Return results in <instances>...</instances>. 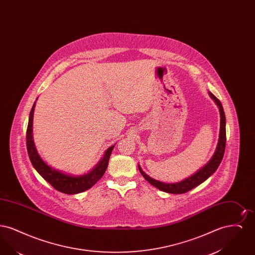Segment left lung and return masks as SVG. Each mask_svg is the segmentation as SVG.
I'll list each match as a JSON object with an SVG mask.
<instances>
[{
	"mask_svg": "<svg viewBox=\"0 0 255 255\" xmlns=\"http://www.w3.org/2000/svg\"><path fill=\"white\" fill-rule=\"evenodd\" d=\"M208 95L214 100V102L218 106L221 120H220V133H219L218 144H217L216 150H215L212 158H210V160L206 163V165L203 168L198 170L195 174L191 175L190 177L184 179L182 182L167 183V182H159V181H157V180L149 177L146 173L142 171V169L139 166V164H138L139 172L141 173V175L143 176V178L145 179L146 181L149 183H151L153 186L157 187L159 190H161V191L171 193V194H182V193L188 192L189 190L193 189L194 187L198 186L199 184H201L202 182H204L206 180H207L217 170L222 159H223L225 149H226V117H225V112H224L223 106H222L218 98L210 92H208Z\"/></svg>",
	"mask_w": 255,
	"mask_h": 255,
	"instance_id": "left-lung-1",
	"label": "left lung"
}]
</instances>
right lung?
Here are the masks:
<instances>
[{
  "label": "right lung",
  "mask_w": 255,
  "mask_h": 255,
  "mask_svg": "<svg viewBox=\"0 0 255 255\" xmlns=\"http://www.w3.org/2000/svg\"><path fill=\"white\" fill-rule=\"evenodd\" d=\"M34 108H35V102L29 114L27 130H26V148H27L28 157L33 167L51 186H53L56 190L60 191L62 193L70 195L78 194L90 189L102 178L103 174L107 169L110 156L112 154V151L115 145L109 147L105 151L103 158L98 161L97 165L84 175L76 176V175L67 174L60 170L52 168L40 157L33 141L32 124H33Z\"/></svg>",
  "instance_id": "right-lung-1"
}]
</instances>
